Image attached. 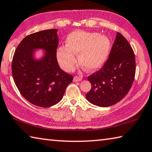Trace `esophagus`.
<instances>
[{"instance_id": "34e87169", "label": "esophagus", "mask_w": 152, "mask_h": 152, "mask_svg": "<svg viewBox=\"0 0 152 152\" xmlns=\"http://www.w3.org/2000/svg\"><path fill=\"white\" fill-rule=\"evenodd\" d=\"M82 80V78L80 76H75L74 77V82H79Z\"/></svg>"}]
</instances>
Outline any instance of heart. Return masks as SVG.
<instances>
[{
	"label": "heart",
	"instance_id": "heart-1",
	"mask_svg": "<svg viewBox=\"0 0 152 152\" xmlns=\"http://www.w3.org/2000/svg\"><path fill=\"white\" fill-rule=\"evenodd\" d=\"M110 50V41L106 36L97 33L78 31L70 33L66 39V45L57 49V58L61 68L71 71L75 67L78 55L80 65L87 70L99 68L104 63Z\"/></svg>",
	"mask_w": 152,
	"mask_h": 152
}]
</instances>
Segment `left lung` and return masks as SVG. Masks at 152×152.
I'll return each instance as SVG.
<instances>
[{
  "label": "left lung",
  "instance_id": "obj_1",
  "mask_svg": "<svg viewBox=\"0 0 152 152\" xmlns=\"http://www.w3.org/2000/svg\"><path fill=\"white\" fill-rule=\"evenodd\" d=\"M135 70L134 51L127 40L118 33L104 65L88 77L92 87L86 94L87 100L102 107L116 104L129 91Z\"/></svg>",
  "mask_w": 152,
  "mask_h": 152
}]
</instances>
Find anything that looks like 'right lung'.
Here are the masks:
<instances>
[{"label": "right lung", "instance_id": "1", "mask_svg": "<svg viewBox=\"0 0 152 152\" xmlns=\"http://www.w3.org/2000/svg\"><path fill=\"white\" fill-rule=\"evenodd\" d=\"M58 30H43L25 37L18 45L12 60L14 82L27 101L41 107H50L60 102L73 76L60 69L56 58ZM46 50L42 61L32 59L35 48Z\"/></svg>", "mask_w": 152, "mask_h": 152}]
</instances>
